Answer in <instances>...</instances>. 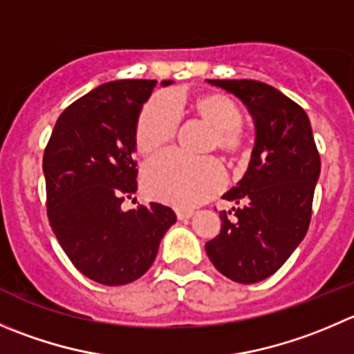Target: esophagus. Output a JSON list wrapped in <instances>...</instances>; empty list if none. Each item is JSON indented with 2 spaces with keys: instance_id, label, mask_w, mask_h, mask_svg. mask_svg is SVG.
I'll return each instance as SVG.
<instances>
[{
  "instance_id": "esophagus-1",
  "label": "esophagus",
  "mask_w": 354,
  "mask_h": 354,
  "mask_svg": "<svg viewBox=\"0 0 354 354\" xmlns=\"http://www.w3.org/2000/svg\"><path fill=\"white\" fill-rule=\"evenodd\" d=\"M176 216H178V219H190L192 216H194V209L178 207L176 209Z\"/></svg>"
}]
</instances>
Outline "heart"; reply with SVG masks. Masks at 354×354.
<instances>
[{
	"label": "heart",
	"mask_w": 354,
	"mask_h": 354,
	"mask_svg": "<svg viewBox=\"0 0 354 354\" xmlns=\"http://www.w3.org/2000/svg\"><path fill=\"white\" fill-rule=\"evenodd\" d=\"M181 104L166 95H156L142 109L136 122V149L143 156L164 149L173 142L178 129ZM192 111L212 128L211 147L228 156L242 150L243 138L239 126L242 112L230 97L221 93L198 95ZM225 185V171L212 157L190 159L178 152H166L150 160L143 169V187L150 197L178 207H194L207 201Z\"/></svg>",
	"instance_id": "heart-1"
}]
</instances>
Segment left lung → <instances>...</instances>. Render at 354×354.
I'll use <instances>...</instances> for the list:
<instances>
[{
  "mask_svg": "<svg viewBox=\"0 0 354 354\" xmlns=\"http://www.w3.org/2000/svg\"><path fill=\"white\" fill-rule=\"evenodd\" d=\"M235 95L252 115L256 140L242 180L223 198L240 204L205 243L216 270L239 283H256L289 259L311 221L320 156L306 112L273 86L252 79H207Z\"/></svg>",
  "mask_w": 354,
  "mask_h": 354,
  "instance_id": "obj_1",
  "label": "left lung"
}]
</instances>
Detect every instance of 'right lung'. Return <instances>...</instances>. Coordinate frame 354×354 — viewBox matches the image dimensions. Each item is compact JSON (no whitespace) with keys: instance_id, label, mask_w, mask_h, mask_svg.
<instances>
[{"instance_id":"1","label":"right lung","mask_w":354,"mask_h":354,"mask_svg":"<svg viewBox=\"0 0 354 354\" xmlns=\"http://www.w3.org/2000/svg\"><path fill=\"white\" fill-rule=\"evenodd\" d=\"M156 84L122 79L98 86L62 112L44 150L51 230L75 268L104 286L147 273L176 223L173 209L157 202L121 207L138 188L136 122Z\"/></svg>"}]
</instances>
